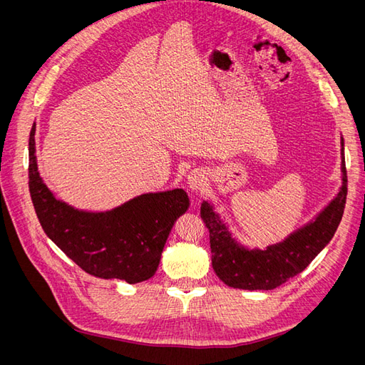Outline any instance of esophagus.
I'll return each instance as SVG.
<instances>
[{
    "mask_svg": "<svg viewBox=\"0 0 365 365\" xmlns=\"http://www.w3.org/2000/svg\"><path fill=\"white\" fill-rule=\"evenodd\" d=\"M187 181H189V185L193 192H200L205 185V175L202 170L195 169L187 176Z\"/></svg>",
    "mask_w": 365,
    "mask_h": 365,
    "instance_id": "34e87169",
    "label": "esophagus"
}]
</instances>
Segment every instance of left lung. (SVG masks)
<instances>
[{"instance_id": "8db88e82", "label": "left lung", "mask_w": 365, "mask_h": 365, "mask_svg": "<svg viewBox=\"0 0 365 365\" xmlns=\"http://www.w3.org/2000/svg\"><path fill=\"white\" fill-rule=\"evenodd\" d=\"M341 168L342 185L335 200L317 216L314 222L295 231L282 244L263 251H250L239 247L230 237L225 225L220 222L212 207L204 202L201 205V217L210 233L212 264L217 277L231 288L268 291L300 274L334 237L344 213L347 197L344 152Z\"/></svg>"}]
</instances>
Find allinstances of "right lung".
Masks as SVG:
<instances>
[{
    "label": "right lung",
    "instance_id": "add662e5",
    "mask_svg": "<svg viewBox=\"0 0 365 365\" xmlns=\"http://www.w3.org/2000/svg\"><path fill=\"white\" fill-rule=\"evenodd\" d=\"M29 190L46 235L79 267L101 279L138 283L155 274L175 219L189 207L182 189L146 193L113 212L85 213L58 201L42 182L29 138Z\"/></svg>",
    "mask_w": 365,
    "mask_h": 365
}]
</instances>
